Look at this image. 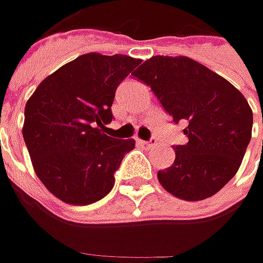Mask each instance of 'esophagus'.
I'll list each match as a JSON object with an SVG mask.
<instances>
[{
	"instance_id": "obj_1",
	"label": "esophagus",
	"mask_w": 263,
	"mask_h": 263,
	"mask_svg": "<svg viewBox=\"0 0 263 263\" xmlns=\"http://www.w3.org/2000/svg\"><path fill=\"white\" fill-rule=\"evenodd\" d=\"M139 145L143 147H152L154 145H157L155 139H149V140H139Z\"/></svg>"
}]
</instances>
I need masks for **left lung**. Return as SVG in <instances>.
I'll use <instances>...</instances> for the list:
<instances>
[{"label": "left lung", "instance_id": "left-lung-1", "mask_svg": "<svg viewBox=\"0 0 263 263\" xmlns=\"http://www.w3.org/2000/svg\"><path fill=\"white\" fill-rule=\"evenodd\" d=\"M155 93L189 142L174 147L171 167L158 171L168 193L203 200L236 176L248 149L253 112L228 80L187 57L157 55L133 73Z\"/></svg>", "mask_w": 263, "mask_h": 263}]
</instances>
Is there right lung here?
Instances as JSON below:
<instances>
[{"label": "right lung", "mask_w": 263, "mask_h": 263, "mask_svg": "<svg viewBox=\"0 0 263 263\" xmlns=\"http://www.w3.org/2000/svg\"><path fill=\"white\" fill-rule=\"evenodd\" d=\"M142 60L90 52L42 80L25 108L23 139L44 186L70 205L106 196L133 139L104 133L118 85Z\"/></svg>", "instance_id": "obj_1"}]
</instances>
